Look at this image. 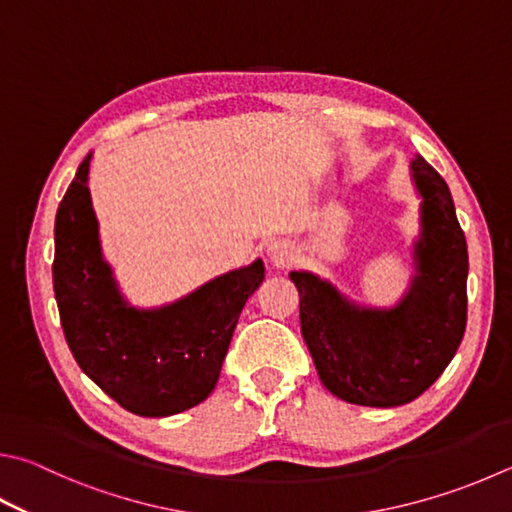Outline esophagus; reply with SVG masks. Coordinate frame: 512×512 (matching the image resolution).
<instances>
[{"instance_id": "obj_1", "label": "esophagus", "mask_w": 512, "mask_h": 512, "mask_svg": "<svg viewBox=\"0 0 512 512\" xmlns=\"http://www.w3.org/2000/svg\"><path fill=\"white\" fill-rule=\"evenodd\" d=\"M268 262L273 266H286L293 259V248L286 244V241H275V244L268 246L266 250Z\"/></svg>"}]
</instances>
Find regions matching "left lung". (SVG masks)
<instances>
[{
    "mask_svg": "<svg viewBox=\"0 0 512 512\" xmlns=\"http://www.w3.org/2000/svg\"><path fill=\"white\" fill-rule=\"evenodd\" d=\"M410 170L421 230L410 288L394 306L358 304L311 271L288 273L322 385L353 405L414 401L450 365L466 331L468 246L450 188L423 156H414Z\"/></svg>",
    "mask_w": 512,
    "mask_h": 512,
    "instance_id": "obj_1",
    "label": "left lung"
}]
</instances>
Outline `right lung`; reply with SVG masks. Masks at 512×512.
<instances>
[{
  "instance_id": "1",
  "label": "right lung",
  "mask_w": 512,
  "mask_h": 512,
  "mask_svg": "<svg viewBox=\"0 0 512 512\" xmlns=\"http://www.w3.org/2000/svg\"><path fill=\"white\" fill-rule=\"evenodd\" d=\"M91 152L55 215L53 291L80 369L138 416H172L212 394L232 331L264 282V262L235 268L170 304H129L102 255L89 192Z\"/></svg>"
}]
</instances>
